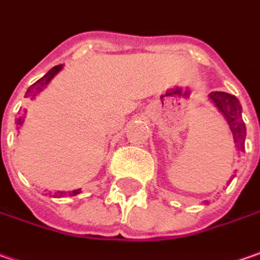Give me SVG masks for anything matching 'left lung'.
<instances>
[{
  "mask_svg": "<svg viewBox=\"0 0 260 260\" xmlns=\"http://www.w3.org/2000/svg\"><path fill=\"white\" fill-rule=\"evenodd\" d=\"M213 103L217 106L220 112L226 118L229 126L233 134L235 144L239 149H245V138H246V126L242 119V106L236 96L226 92H211L209 94Z\"/></svg>",
  "mask_w": 260,
  "mask_h": 260,
  "instance_id": "left-lung-1",
  "label": "left lung"
}]
</instances>
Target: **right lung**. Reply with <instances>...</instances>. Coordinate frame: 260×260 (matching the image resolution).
Returning a JSON list of instances; mask_svg holds the SVG:
<instances>
[{
  "label": "right lung",
  "mask_w": 260,
  "mask_h": 260,
  "mask_svg": "<svg viewBox=\"0 0 260 260\" xmlns=\"http://www.w3.org/2000/svg\"><path fill=\"white\" fill-rule=\"evenodd\" d=\"M61 68H63V66H61V64H58V66H54L53 69H50L49 72H47L44 76L41 77V79H39L36 83H32V85L27 89V92H25V98H31V99H34V98L40 93L41 90H43L46 86L49 85L50 80L57 75L58 72L61 70ZM23 122H24V118H18V119L15 121L18 129H20V126L23 125ZM58 192H60V194H63V191H58ZM79 192H80V188H79V190H73V191H70L69 194H70V196H76V194H79ZM64 194H66V192H64Z\"/></svg>",
  "instance_id": "add662e5"
}]
</instances>
